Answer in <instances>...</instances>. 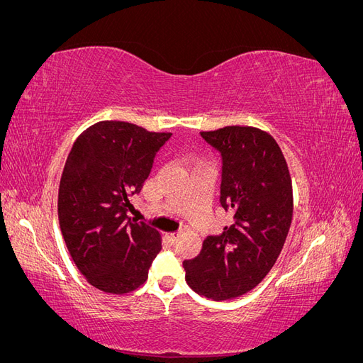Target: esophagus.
Instances as JSON below:
<instances>
[{
    "mask_svg": "<svg viewBox=\"0 0 363 363\" xmlns=\"http://www.w3.org/2000/svg\"><path fill=\"white\" fill-rule=\"evenodd\" d=\"M179 236H180V233H171V235H168V239H169V242L171 244H175L179 240Z\"/></svg>",
    "mask_w": 363,
    "mask_h": 363,
    "instance_id": "esophagus-1",
    "label": "esophagus"
}]
</instances>
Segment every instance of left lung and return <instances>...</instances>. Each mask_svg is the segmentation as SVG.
<instances>
[{
    "instance_id": "left-lung-1",
    "label": "left lung",
    "mask_w": 363,
    "mask_h": 363,
    "mask_svg": "<svg viewBox=\"0 0 363 363\" xmlns=\"http://www.w3.org/2000/svg\"><path fill=\"white\" fill-rule=\"evenodd\" d=\"M223 157L221 206L235 221L218 236H207L201 252L184 260L186 281L206 298H236L267 277L289 233L294 212L286 159L269 133L230 125L201 131Z\"/></svg>"
}]
</instances>
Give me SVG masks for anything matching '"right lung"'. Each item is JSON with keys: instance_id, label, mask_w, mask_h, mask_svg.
<instances>
[{"instance_id": "obj_1", "label": "right lung", "mask_w": 363, "mask_h": 363, "mask_svg": "<svg viewBox=\"0 0 363 363\" xmlns=\"http://www.w3.org/2000/svg\"><path fill=\"white\" fill-rule=\"evenodd\" d=\"M171 135L100 121L74 142L59 186V223L74 263L96 289L123 295L148 279L162 238L127 216L128 196L140 192Z\"/></svg>"}]
</instances>
